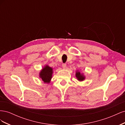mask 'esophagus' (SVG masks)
<instances>
[{"instance_id": "obj_1", "label": "esophagus", "mask_w": 125, "mask_h": 125, "mask_svg": "<svg viewBox=\"0 0 125 125\" xmlns=\"http://www.w3.org/2000/svg\"><path fill=\"white\" fill-rule=\"evenodd\" d=\"M62 67L63 69H66V63H63L62 65Z\"/></svg>"}]
</instances>
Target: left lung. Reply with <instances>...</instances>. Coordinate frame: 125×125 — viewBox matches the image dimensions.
Returning a JSON list of instances; mask_svg holds the SVG:
<instances>
[{"instance_id":"obj_1","label":"left lung","mask_w":125,"mask_h":125,"mask_svg":"<svg viewBox=\"0 0 125 125\" xmlns=\"http://www.w3.org/2000/svg\"><path fill=\"white\" fill-rule=\"evenodd\" d=\"M75 77H76L77 80L80 82L84 81L85 79V76L84 73H81L80 70L79 71V70L75 71Z\"/></svg>"}]
</instances>
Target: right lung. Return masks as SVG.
<instances>
[{"mask_svg":"<svg viewBox=\"0 0 125 125\" xmlns=\"http://www.w3.org/2000/svg\"><path fill=\"white\" fill-rule=\"evenodd\" d=\"M52 73H53V68L46 65L40 70L39 77L45 83L49 84L52 77Z\"/></svg>","mask_w":125,"mask_h":125,"instance_id":"add662e5","label":"right lung"}]
</instances>
